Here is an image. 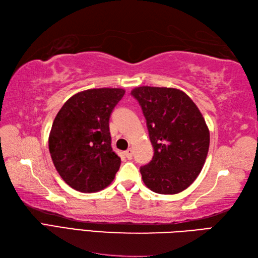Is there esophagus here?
Returning a JSON list of instances; mask_svg holds the SVG:
<instances>
[{
  "label": "esophagus",
  "mask_w": 258,
  "mask_h": 258,
  "mask_svg": "<svg viewBox=\"0 0 258 258\" xmlns=\"http://www.w3.org/2000/svg\"><path fill=\"white\" fill-rule=\"evenodd\" d=\"M124 156L127 158L128 160H131L133 159V149H128L127 151L124 152Z\"/></svg>",
  "instance_id": "esophagus-1"
}]
</instances>
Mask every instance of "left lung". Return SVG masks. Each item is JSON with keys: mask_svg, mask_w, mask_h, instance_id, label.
<instances>
[{"mask_svg": "<svg viewBox=\"0 0 258 258\" xmlns=\"http://www.w3.org/2000/svg\"><path fill=\"white\" fill-rule=\"evenodd\" d=\"M139 102L154 155L140 167L142 180L154 192L178 194L197 178L208 154L210 134L191 98L172 87L140 86L131 91Z\"/></svg>", "mask_w": 258, "mask_h": 258, "instance_id": "left-lung-1", "label": "left lung"}]
</instances>
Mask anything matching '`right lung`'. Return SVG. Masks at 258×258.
<instances>
[{"mask_svg": "<svg viewBox=\"0 0 258 258\" xmlns=\"http://www.w3.org/2000/svg\"><path fill=\"white\" fill-rule=\"evenodd\" d=\"M122 89H93L69 98L56 114L49 151L61 178L73 189L96 192L107 187L120 167L112 151L109 118Z\"/></svg>", "mask_w": 258, "mask_h": 258, "instance_id": "right-lung-1", "label": "right lung"}]
</instances>
